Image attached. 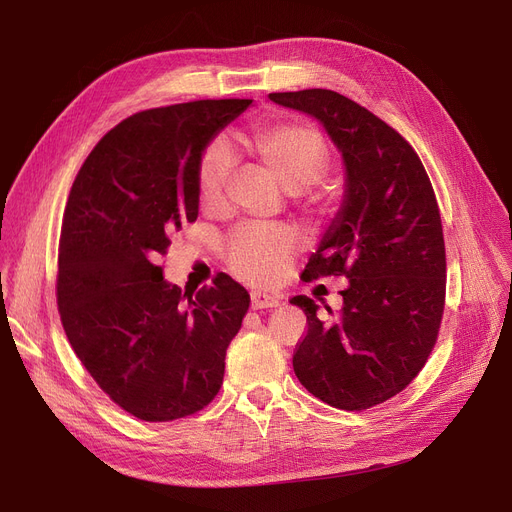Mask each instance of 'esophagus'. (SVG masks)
<instances>
[{"label":"esophagus","instance_id":"34e87169","mask_svg":"<svg viewBox=\"0 0 512 512\" xmlns=\"http://www.w3.org/2000/svg\"><path fill=\"white\" fill-rule=\"evenodd\" d=\"M278 305H280V299L274 297V294H270V292L255 290L251 294V307L253 309H270V307H278Z\"/></svg>","mask_w":512,"mask_h":512}]
</instances>
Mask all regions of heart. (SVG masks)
Returning a JSON list of instances; mask_svg holds the SVG:
<instances>
[{
	"instance_id": "b5f03b06",
	"label": "heart",
	"mask_w": 512,
	"mask_h": 512,
	"mask_svg": "<svg viewBox=\"0 0 512 512\" xmlns=\"http://www.w3.org/2000/svg\"><path fill=\"white\" fill-rule=\"evenodd\" d=\"M238 143L290 193L317 182L330 166V149L315 126L305 122H272L238 132ZM230 174L224 147L211 145L197 170V188L203 205L222 199ZM294 240L280 226H245L232 234L226 259L230 270L251 282H274L288 267Z\"/></svg>"
}]
</instances>
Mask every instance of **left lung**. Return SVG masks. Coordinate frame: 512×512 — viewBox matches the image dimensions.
<instances>
[{"label": "left lung", "instance_id": "obj_1", "mask_svg": "<svg viewBox=\"0 0 512 512\" xmlns=\"http://www.w3.org/2000/svg\"><path fill=\"white\" fill-rule=\"evenodd\" d=\"M270 99L324 124L344 164L342 203L303 276L348 286L334 321L309 297L290 299L309 324L292 367L330 407L363 411L405 390L438 338L446 251L434 188L413 147L353 99L328 89Z\"/></svg>", "mask_w": 512, "mask_h": 512}]
</instances>
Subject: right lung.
<instances>
[{"label":"right lung","instance_id":"obj_1","mask_svg":"<svg viewBox=\"0 0 512 512\" xmlns=\"http://www.w3.org/2000/svg\"><path fill=\"white\" fill-rule=\"evenodd\" d=\"M251 103L203 99L134 114L95 145L72 184L58 255L62 326L99 388L143 421L209 405L249 311V292L230 276L182 292L159 259L170 234L197 220L207 145Z\"/></svg>","mask_w":512,"mask_h":512}]
</instances>
